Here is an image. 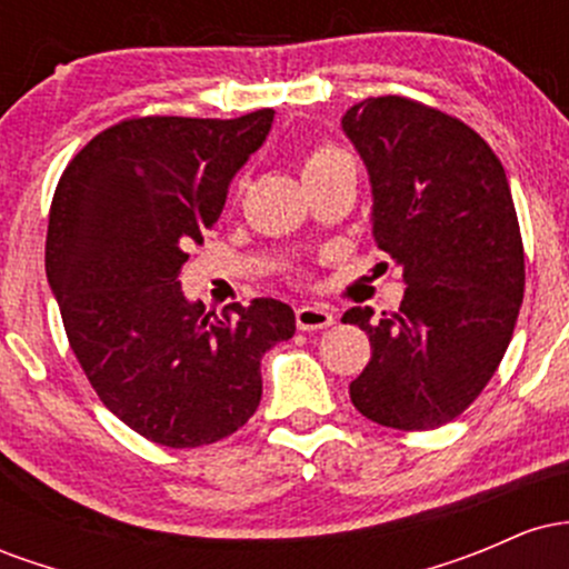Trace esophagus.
Returning a JSON list of instances; mask_svg holds the SVG:
<instances>
[{
	"label": "esophagus",
	"mask_w": 569,
	"mask_h": 569,
	"mask_svg": "<svg viewBox=\"0 0 569 569\" xmlns=\"http://www.w3.org/2000/svg\"><path fill=\"white\" fill-rule=\"evenodd\" d=\"M335 323V312L323 305H302L297 310L299 331H318Z\"/></svg>",
	"instance_id": "34e87169"
}]
</instances>
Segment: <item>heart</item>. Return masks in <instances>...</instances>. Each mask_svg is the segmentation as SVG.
Instances as JSON below:
<instances>
[{
  "label": "heart",
  "mask_w": 569,
  "mask_h": 569,
  "mask_svg": "<svg viewBox=\"0 0 569 569\" xmlns=\"http://www.w3.org/2000/svg\"><path fill=\"white\" fill-rule=\"evenodd\" d=\"M337 158H342V152H339V149H335V147H318V149H312V152L305 158L302 171L305 173H312V171H318V168H323V166H329V162H335Z\"/></svg>",
  "instance_id": "b5f03b06"
}]
</instances>
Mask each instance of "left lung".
<instances>
[{
	"mask_svg": "<svg viewBox=\"0 0 569 569\" xmlns=\"http://www.w3.org/2000/svg\"><path fill=\"white\" fill-rule=\"evenodd\" d=\"M367 166L371 230L403 270L398 312L350 307L371 358L352 407L396 430L452 422L492 380L525 297V248L500 160L476 130L401 96L342 117Z\"/></svg>",
	"mask_w": 569,
	"mask_h": 569,
	"instance_id": "left-lung-1",
	"label": "left lung"
}]
</instances>
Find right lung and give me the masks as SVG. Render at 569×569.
<instances>
[{
    "mask_svg": "<svg viewBox=\"0 0 569 569\" xmlns=\"http://www.w3.org/2000/svg\"><path fill=\"white\" fill-rule=\"evenodd\" d=\"M272 117L126 120L58 181L44 270L69 345L103 407L160 447H202L243 428L262 401V356L297 331L280 299L217 316L189 302L179 280L184 248L219 219Z\"/></svg>",
    "mask_w": 569,
    "mask_h": 569,
    "instance_id": "obj_1",
    "label": "right lung"
}]
</instances>
